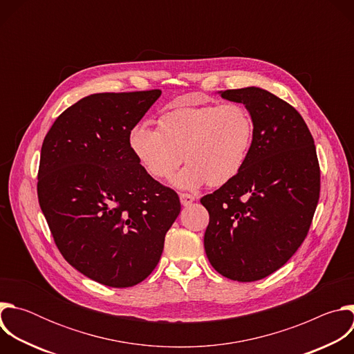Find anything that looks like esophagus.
Instances as JSON below:
<instances>
[{
	"label": "esophagus",
	"instance_id": "esophagus-1",
	"mask_svg": "<svg viewBox=\"0 0 354 354\" xmlns=\"http://www.w3.org/2000/svg\"><path fill=\"white\" fill-rule=\"evenodd\" d=\"M179 198H180V205L182 206H189V205H192L193 201H194V196H192V194H189V193H180L179 194Z\"/></svg>",
	"mask_w": 354,
	"mask_h": 354
}]
</instances>
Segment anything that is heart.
<instances>
[{"instance_id": "heart-1", "label": "heart", "mask_w": 354, "mask_h": 354, "mask_svg": "<svg viewBox=\"0 0 354 354\" xmlns=\"http://www.w3.org/2000/svg\"><path fill=\"white\" fill-rule=\"evenodd\" d=\"M254 120L236 102L179 106L160 118V127L138 122L129 131V148L138 165L156 179L196 190L206 183L223 186L245 167L254 142Z\"/></svg>"}]
</instances>
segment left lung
<instances>
[{
  "instance_id": "1",
  "label": "left lung",
  "mask_w": 354,
  "mask_h": 354,
  "mask_svg": "<svg viewBox=\"0 0 354 354\" xmlns=\"http://www.w3.org/2000/svg\"><path fill=\"white\" fill-rule=\"evenodd\" d=\"M218 93L243 104L255 130L242 171L200 200L210 214L205 249L224 277L255 281L280 269L308 234L319 200L317 149L304 119L272 92Z\"/></svg>"
}]
</instances>
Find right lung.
Listing matches in <instances>:
<instances>
[{"label":"right lung","instance_id":"1","mask_svg":"<svg viewBox=\"0 0 354 354\" xmlns=\"http://www.w3.org/2000/svg\"><path fill=\"white\" fill-rule=\"evenodd\" d=\"M160 96L88 95L56 119L41 145L37 197L55 242L74 269L109 287L151 274L180 213L178 194L129 148V131Z\"/></svg>","mask_w":354,"mask_h":354}]
</instances>
